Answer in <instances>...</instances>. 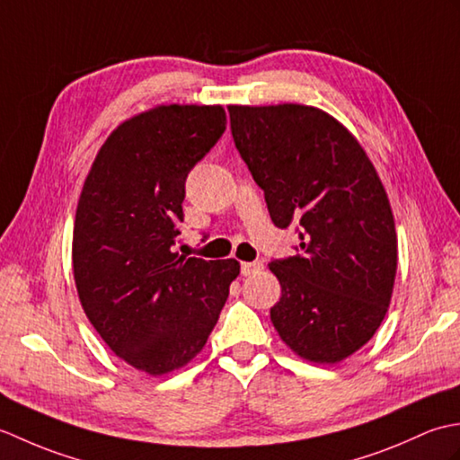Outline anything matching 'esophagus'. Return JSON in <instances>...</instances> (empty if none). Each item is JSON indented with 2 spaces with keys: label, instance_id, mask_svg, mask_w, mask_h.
<instances>
[{
  "label": "esophagus",
  "instance_id": "esophagus-1",
  "mask_svg": "<svg viewBox=\"0 0 460 460\" xmlns=\"http://www.w3.org/2000/svg\"><path fill=\"white\" fill-rule=\"evenodd\" d=\"M262 270V262L261 261H252V262H241V272L243 277H252V275H259Z\"/></svg>",
  "mask_w": 460,
  "mask_h": 460
}]
</instances>
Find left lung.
<instances>
[{"label":"left lung","instance_id":"left-lung-1","mask_svg":"<svg viewBox=\"0 0 460 460\" xmlns=\"http://www.w3.org/2000/svg\"><path fill=\"white\" fill-rule=\"evenodd\" d=\"M231 134L272 223H295L298 255L270 261L282 295L270 308L302 359L338 364L374 338L392 302L395 221L356 136L306 104L229 106Z\"/></svg>","mask_w":460,"mask_h":460}]
</instances>
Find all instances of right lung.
I'll return each instance as SVG.
<instances>
[{"label":"right lung","mask_w":460,"mask_h":460,"mask_svg":"<svg viewBox=\"0 0 460 460\" xmlns=\"http://www.w3.org/2000/svg\"><path fill=\"white\" fill-rule=\"evenodd\" d=\"M219 104H160L116 126L86 175L73 229V272L86 318L116 356L148 376L203 349L235 259L175 251L185 178L221 138Z\"/></svg>","instance_id":"1"}]
</instances>
